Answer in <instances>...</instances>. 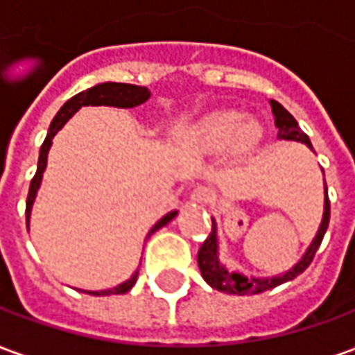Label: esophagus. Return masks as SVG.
<instances>
[{
	"label": "esophagus",
	"instance_id": "esophagus-1",
	"mask_svg": "<svg viewBox=\"0 0 355 355\" xmlns=\"http://www.w3.org/2000/svg\"><path fill=\"white\" fill-rule=\"evenodd\" d=\"M209 200V190L205 186H196L192 192H190V201L192 203H205Z\"/></svg>",
	"mask_w": 355,
	"mask_h": 355
}]
</instances>
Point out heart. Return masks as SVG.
Segmentation results:
<instances>
[{
	"mask_svg": "<svg viewBox=\"0 0 355 355\" xmlns=\"http://www.w3.org/2000/svg\"><path fill=\"white\" fill-rule=\"evenodd\" d=\"M193 142L205 152L234 150L236 154H251L261 144L262 127L254 119H247L243 112L216 108L201 116L192 127Z\"/></svg>",
	"mask_w": 355,
	"mask_h": 355,
	"instance_id": "1",
	"label": "heart"
}]
</instances>
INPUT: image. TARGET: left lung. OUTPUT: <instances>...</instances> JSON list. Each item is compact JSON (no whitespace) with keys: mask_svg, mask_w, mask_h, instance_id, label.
I'll use <instances>...</instances> for the list:
<instances>
[{"mask_svg":"<svg viewBox=\"0 0 355 355\" xmlns=\"http://www.w3.org/2000/svg\"><path fill=\"white\" fill-rule=\"evenodd\" d=\"M270 106H272L275 127H277V139L302 142V144H306V146L312 150L310 139L306 137L304 132L300 131L297 119L291 116L289 112L283 108L279 102L270 101ZM323 190H325V198H323V216H321L320 228L315 232L312 243L308 245L304 254L300 257V261H298L295 266L289 268V270L283 272V274L270 275V277L247 275L238 272V270L230 272L228 268L224 266L223 261H220V247H218V234H216L218 230H216V223L215 218H211V220H213L211 234H209L207 239L203 241L200 253H198V266H200V272L201 275H203V279H205L213 289L223 291V293H228V295H259V293L274 289L277 285H282V283L285 282H291V279H295L297 275L302 274L306 268L310 266L313 254L318 251V247L321 245V239L325 236V232H327L329 226L331 207H329L327 184H323Z\"/></svg>","mask_w":355,"mask_h":355,"instance_id":"obj_1","label":"left lung"}]
</instances>
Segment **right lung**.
<instances>
[{
    "mask_svg": "<svg viewBox=\"0 0 355 355\" xmlns=\"http://www.w3.org/2000/svg\"><path fill=\"white\" fill-rule=\"evenodd\" d=\"M150 91L148 87H140V85H131V83H114V81H106V83H98L94 87H89L87 91H81L76 96H72L70 101L64 102V106L58 110L57 116L53 117V121L49 125V131H47V137L43 140L42 150H40V159H37V171H35V177L32 178L30 182V192H28L26 200V226L30 228V216H32V207H34L35 196H37V190L42 186L43 173H45V167H47V155H49L51 144H53V139L57 135L64 123L70 119V117L81 108V106H114V108H135V106H140L150 98ZM178 215V211H171L165 216H162L157 223L152 226V230L148 232L146 238H150L154 232H157L163 226L167 224ZM137 277H139V270L129 277L125 279L123 283H119L112 289H102V291H81V293H89V295H94V297H108V295H123L127 291L132 289V285L137 283Z\"/></svg>",
    "mask_w": 355,
    "mask_h": 355,
    "instance_id": "right-lung-1",
    "label": "right lung"
}]
</instances>
